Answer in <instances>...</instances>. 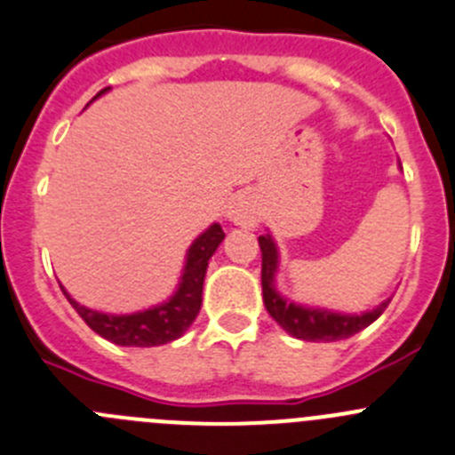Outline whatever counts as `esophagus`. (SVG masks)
<instances>
[{"label": "esophagus", "instance_id": "obj_1", "mask_svg": "<svg viewBox=\"0 0 455 455\" xmlns=\"http://www.w3.org/2000/svg\"><path fill=\"white\" fill-rule=\"evenodd\" d=\"M258 218H260V211H258V199L253 193L242 190L228 199L227 220L231 224L242 228H253L258 224Z\"/></svg>", "mask_w": 455, "mask_h": 455}]
</instances>
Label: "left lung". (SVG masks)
Instances as JSON below:
<instances>
[{
    "label": "left lung",
    "instance_id": "8db88e82",
    "mask_svg": "<svg viewBox=\"0 0 455 455\" xmlns=\"http://www.w3.org/2000/svg\"><path fill=\"white\" fill-rule=\"evenodd\" d=\"M258 244H260L262 251V300H265L267 312L287 334L300 339V341H341V339L352 337V334L362 332L363 328L375 323L381 312L388 307L390 299L377 305L375 309H368L362 314H343L294 303L275 290L280 256L271 233L258 237Z\"/></svg>",
    "mask_w": 455,
    "mask_h": 455
}]
</instances>
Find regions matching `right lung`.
I'll return each mask as SVG.
<instances>
[{"label": "right lung", "mask_w": 455, "mask_h": 455, "mask_svg": "<svg viewBox=\"0 0 455 455\" xmlns=\"http://www.w3.org/2000/svg\"><path fill=\"white\" fill-rule=\"evenodd\" d=\"M108 89L109 87H105L103 92L96 93V99L103 96ZM222 240L224 231L220 224H211L202 235L195 237V242L186 251V262L175 294L170 296L168 300H164V303L143 309V312H99V309H89L80 305L78 300L71 299L65 291V287H62V291H65L67 300L80 314L84 323L96 334L108 339V341L127 347L164 346V343L180 339L193 325L195 316H197L199 307H202L204 275H206L208 260L215 253V249L222 244Z\"/></svg>", "instance_id": "1"}]
</instances>
